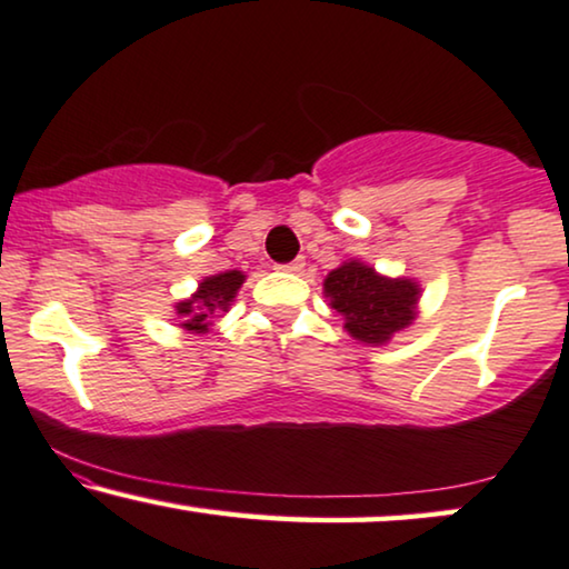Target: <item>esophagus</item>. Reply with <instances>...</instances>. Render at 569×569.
Listing matches in <instances>:
<instances>
[{
    "label": "esophagus",
    "mask_w": 569,
    "mask_h": 569,
    "mask_svg": "<svg viewBox=\"0 0 569 569\" xmlns=\"http://www.w3.org/2000/svg\"><path fill=\"white\" fill-rule=\"evenodd\" d=\"M303 266H307V262H303V258H296L291 262H286V266H276V268L283 270V273H301Z\"/></svg>",
    "instance_id": "1"
}]
</instances>
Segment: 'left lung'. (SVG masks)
Here are the masks:
<instances>
[{"mask_svg":"<svg viewBox=\"0 0 569 569\" xmlns=\"http://www.w3.org/2000/svg\"><path fill=\"white\" fill-rule=\"evenodd\" d=\"M325 296L346 319L350 338L366 346H383L418 317L420 286L410 278L379 276L366 262L348 260L327 273Z\"/></svg>","mask_w":569,"mask_h":569,"instance_id":"obj_1","label":"left lung"}]
</instances>
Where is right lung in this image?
Listing matches in <instances>:
<instances>
[{
    "label": "right lung",
    "mask_w": 569,
    "mask_h": 569,
    "mask_svg": "<svg viewBox=\"0 0 569 569\" xmlns=\"http://www.w3.org/2000/svg\"><path fill=\"white\" fill-rule=\"evenodd\" d=\"M242 283L244 273H239V270H227V273L203 278V281L198 283V291L174 307L182 330L208 332L213 317H219V311L229 309V303L234 301V296Z\"/></svg>",
    "instance_id": "obj_1"
}]
</instances>
